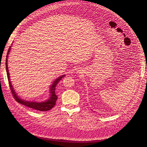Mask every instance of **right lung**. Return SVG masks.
<instances>
[{"label":"right lung","instance_id":"1","mask_svg":"<svg viewBox=\"0 0 147 147\" xmlns=\"http://www.w3.org/2000/svg\"><path fill=\"white\" fill-rule=\"evenodd\" d=\"M10 50V47L9 49V51H7V54L6 56V72H7V78L9 81V84L10 86V88L11 90V94H13V96L15 100L18 102L19 103H21L22 105H24L26 107H29L30 108L33 109L34 110H37L41 112H44V111H48L51 110L53 108V107L56 104V101L57 99V96L55 94V89L56 87L57 86V84L59 83V81L61 80V79L65 76V75H63L59 77H58L53 83V84L52 85L51 87V97L49 98V99L45 102H30V101H27L24 100V99H21L16 94L14 90H13V88L11 84V82L10 80V76H9V69H8V66H7V57H8V55L9 53V51Z\"/></svg>","mask_w":147,"mask_h":147}]
</instances>
